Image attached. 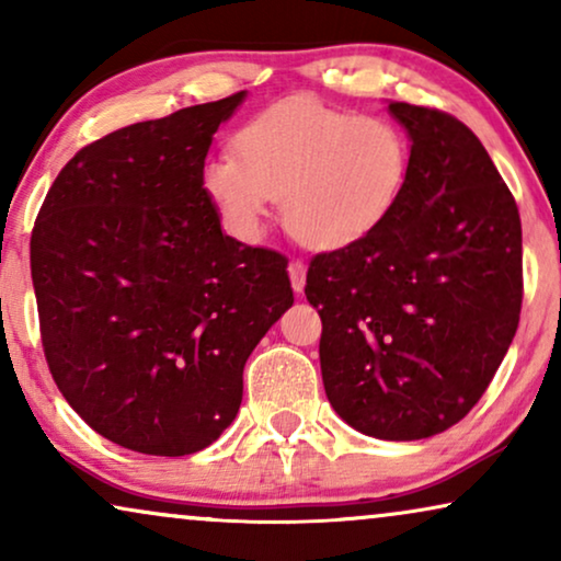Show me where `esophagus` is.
Returning <instances> with one entry per match:
<instances>
[{"label": "esophagus", "instance_id": "34e87169", "mask_svg": "<svg viewBox=\"0 0 561 561\" xmlns=\"http://www.w3.org/2000/svg\"><path fill=\"white\" fill-rule=\"evenodd\" d=\"M288 275H290V286H294V290H304V286H306V265L301 263V260H290Z\"/></svg>", "mask_w": 561, "mask_h": 561}]
</instances>
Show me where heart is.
<instances>
[{"label": "heart", "mask_w": 561, "mask_h": 561, "mask_svg": "<svg viewBox=\"0 0 561 561\" xmlns=\"http://www.w3.org/2000/svg\"><path fill=\"white\" fill-rule=\"evenodd\" d=\"M409 171L411 137L398 122L296 96L244 122L237 156L206 160L202 188L240 240H255L280 198L283 225L298 242L340 250L390 217Z\"/></svg>", "instance_id": "obj_1"}]
</instances>
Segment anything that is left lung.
Returning <instances> with one entry per match:
<instances>
[{
	"label": "left lung",
	"mask_w": 561,
	"mask_h": 561,
	"mask_svg": "<svg viewBox=\"0 0 561 561\" xmlns=\"http://www.w3.org/2000/svg\"><path fill=\"white\" fill-rule=\"evenodd\" d=\"M388 110L411 137L401 202L347 248L319 252L306 298L321 317L334 411L375 439L447 432L485 393L524 301L516 198L478 135L447 112Z\"/></svg>",
	"instance_id": "8db88e82"
}]
</instances>
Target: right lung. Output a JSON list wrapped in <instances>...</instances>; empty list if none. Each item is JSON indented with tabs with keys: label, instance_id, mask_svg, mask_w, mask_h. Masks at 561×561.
<instances>
[{
	"label": "right lung",
	"instance_id": "add662e5",
	"mask_svg": "<svg viewBox=\"0 0 561 561\" xmlns=\"http://www.w3.org/2000/svg\"><path fill=\"white\" fill-rule=\"evenodd\" d=\"M244 91L114 129L64 165L30 267L53 380L96 434L183 457L242 403V370L294 304L288 260L221 232L202 188L211 137Z\"/></svg>",
	"mask_w": 561,
	"mask_h": 561
}]
</instances>
